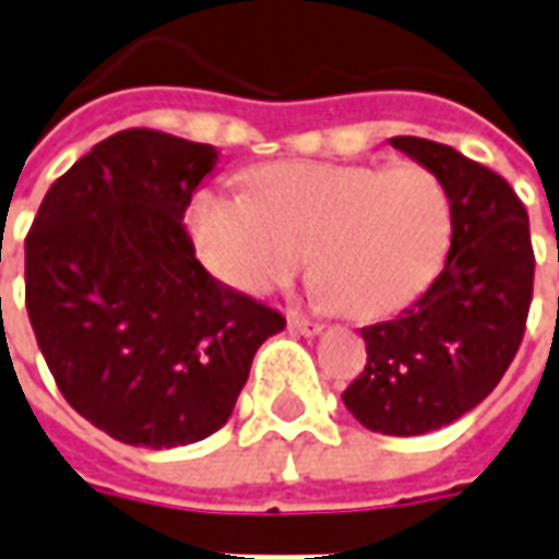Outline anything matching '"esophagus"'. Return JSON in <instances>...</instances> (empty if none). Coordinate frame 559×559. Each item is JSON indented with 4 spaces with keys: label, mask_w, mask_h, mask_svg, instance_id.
Listing matches in <instances>:
<instances>
[{
    "label": "esophagus",
    "mask_w": 559,
    "mask_h": 559,
    "mask_svg": "<svg viewBox=\"0 0 559 559\" xmlns=\"http://www.w3.org/2000/svg\"><path fill=\"white\" fill-rule=\"evenodd\" d=\"M287 329H290V332H296V335H305V338H314V335H320V332H323V323H314V320H308V317H302V314H290V320H287Z\"/></svg>",
    "instance_id": "34e87169"
}]
</instances>
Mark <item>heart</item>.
Wrapping results in <instances>:
<instances>
[{"instance_id": "heart-1", "label": "heart", "mask_w": 559, "mask_h": 559, "mask_svg": "<svg viewBox=\"0 0 559 559\" xmlns=\"http://www.w3.org/2000/svg\"><path fill=\"white\" fill-rule=\"evenodd\" d=\"M191 236L203 266L248 296L284 287L314 254L320 299L353 317L399 311L452 242V197L416 160H284L248 191L197 194Z\"/></svg>"}]
</instances>
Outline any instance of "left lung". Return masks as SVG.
Segmentation results:
<instances>
[{"label": "left lung", "instance_id": "left-lung-1", "mask_svg": "<svg viewBox=\"0 0 559 559\" xmlns=\"http://www.w3.org/2000/svg\"><path fill=\"white\" fill-rule=\"evenodd\" d=\"M389 143L443 179L452 242L443 272L407 311L362 329L368 365L341 401L368 431L416 437L473 411L515 359L533 248L527 209L503 176L433 140Z\"/></svg>", "mask_w": 559, "mask_h": 559}]
</instances>
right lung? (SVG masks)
<instances>
[{
  "instance_id": "obj_1",
  "label": "right lung",
  "mask_w": 559,
  "mask_h": 559,
  "mask_svg": "<svg viewBox=\"0 0 559 559\" xmlns=\"http://www.w3.org/2000/svg\"><path fill=\"white\" fill-rule=\"evenodd\" d=\"M218 167L206 143L148 128L92 146L26 236V311L66 401L114 440L188 445L233 416L284 317L212 278L182 227Z\"/></svg>"
}]
</instances>
